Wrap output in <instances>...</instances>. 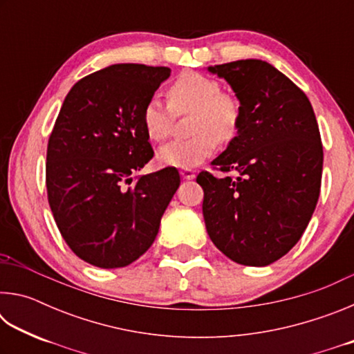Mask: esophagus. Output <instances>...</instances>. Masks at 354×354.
I'll list each match as a JSON object with an SVG mask.
<instances>
[{"mask_svg": "<svg viewBox=\"0 0 354 354\" xmlns=\"http://www.w3.org/2000/svg\"><path fill=\"white\" fill-rule=\"evenodd\" d=\"M181 176L184 179H194L195 178V171L192 169H183L181 170Z\"/></svg>", "mask_w": 354, "mask_h": 354, "instance_id": "obj_1", "label": "esophagus"}]
</instances>
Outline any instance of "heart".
<instances>
[{
  "mask_svg": "<svg viewBox=\"0 0 354 354\" xmlns=\"http://www.w3.org/2000/svg\"><path fill=\"white\" fill-rule=\"evenodd\" d=\"M169 104L151 97L142 109V124L151 140H165L170 134L173 112L194 111L190 131L194 136L159 148L158 160L165 167L192 169L211 158L218 140L231 142L242 122L241 103L221 92L218 81L206 75L187 71L178 76L167 91Z\"/></svg>",
  "mask_w": 354,
  "mask_h": 354,
  "instance_id": "obj_1",
  "label": "heart"
}]
</instances>
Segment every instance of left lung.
<instances>
[{"mask_svg":"<svg viewBox=\"0 0 354 354\" xmlns=\"http://www.w3.org/2000/svg\"><path fill=\"white\" fill-rule=\"evenodd\" d=\"M242 107L239 133L214 169L196 176L203 217L215 247L242 266L266 267L301 239L320 195L323 147L301 88L268 62L245 59L207 67Z\"/></svg>","mask_w":354,"mask_h":354,"instance_id":"left-lung-1","label":"left lung"}]
</instances>
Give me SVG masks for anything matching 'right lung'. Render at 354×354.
Wrapping results in <instances>:
<instances>
[{"instance_id": "obj_1", "label": "right lung", "mask_w": 354, "mask_h": 354, "mask_svg": "<svg viewBox=\"0 0 354 354\" xmlns=\"http://www.w3.org/2000/svg\"><path fill=\"white\" fill-rule=\"evenodd\" d=\"M170 73L111 65L77 81L57 115L46 149L48 203L64 241L95 267L139 259L181 183L175 167H167L129 185L154 154L142 109Z\"/></svg>"}]
</instances>
